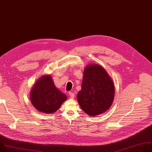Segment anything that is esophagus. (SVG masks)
<instances>
[{"label":"esophagus","instance_id":"obj_1","mask_svg":"<svg viewBox=\"0 0 152 152\" xmlns=\"http://www.w3.org/2000/svg\"><path fill=\"white\" fill-rule=\"evenodd\" d=\"M69 95H70V98H74V97H75V94L73 93V92H69Z\"/></svg>","mask_w":152,"mask_h":152}]
</instances>
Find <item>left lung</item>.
<instances>
[{
  "instance_id": "1",
  "label": "left lung",
  "mask_w": 152,
  "mask_h": 152,
  "mask_svg": "<svg viewBox=\"0 0 152 152\" xmlns=\"http://www.w3.org/2000/svg\"><path fill=\"white\" fill-rule=\"evenodd\" d=\"M114 95V84L106 70L98 64L88 66L77 95L81 109L91 116L102 114L109 109Z\"/></svg>"
}]
</instances>
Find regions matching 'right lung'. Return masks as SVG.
Listing matches in <instances>:
<instances>
[{"label":"right lung","instance_id":"add662e5","mask_svg":"<svg viewBox=\"0 0 152 152\" xmlns=\"http://www.w3.org/2000/svg\"><path fill=\"white\" fill-rule=\"evenodd\" d=\"M30 95L33 106L38 111L48 114L57 111L67 99V96L56 87L49 75L43 76L37 81Z\"/></svg>","mask_w":152,"mask_h":152}]
</instances>
